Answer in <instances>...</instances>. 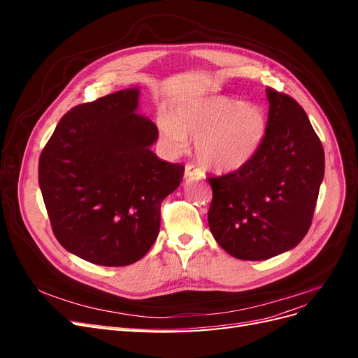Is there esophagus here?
Instances as JSON below:
<instances>
[{"label": "esophagus", "instance_id": "esophagus-1", "mask_svg": "<svg viewBox=\"0 0 358 358\" xmlns=\"http://www.w3.org/2000/svg\"><path fill=\"white\" fill-rule=\"evenodd\" d=\"M185 178H188V179H201L203 171L196 164H192V162H187Z\"/></svg>", "mask_w": 358, "mask_h": 358}]
</instances>
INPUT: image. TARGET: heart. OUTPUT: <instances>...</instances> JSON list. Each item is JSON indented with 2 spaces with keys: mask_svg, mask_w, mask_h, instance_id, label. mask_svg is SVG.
I'll list each match as a JSON object with an SVG mask.
<instances>
[{
  "mask_svg": "<svg viewBox=\"0 0 358 358\" xmlns=\"http://www.w3.org/2000/svg\"><path fill=\"white\" fill-rule=\"evenodd\" d=\"M162 142L175 154L187 150L189 136L206 167L231 171L243 167L262 146L266 117L262 107L227 96H200L180 101L158 115Z\"/></svg>",
  "mask_w": 358,
  "mask_h": 358,
  "instance_id": "b5f03b06",
  "label": "heart"
}]
</instances>
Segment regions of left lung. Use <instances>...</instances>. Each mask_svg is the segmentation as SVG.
I'll return each instance as SVG.
<instances>
[{
	"instance_id": "left-lung-1",
	"label": "left lung",
	"mask_w": 358,
	"mask_h": 358,
	"mask_svg": "<svg viewBox=\"0 0 358 358\" xmlns=\"http://www.w3.org/2000/svg\"><path fill=\"white\" fill-rule=\"evenodd\" d=\"M268 117L252 159L209 178L208 221L215 241L234 258L259 262L289 251L312 224L324 178V149L292 96L266 88Z\"/></svg>"
}]
</instances>
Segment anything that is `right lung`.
Returning <instances> with one entry per match:
<instances>
[{"instance_id":"obj_1","label":"right lung","mask_w":358,"mask_h":358,"mask_svg":"<svg viewBox=\"0 0 358 358\" xmlns=\"http://www.w3.org/2000/svg\"><path fill=\"white\" fill-rule=\"evenodd\" d=\"M128 88L73 107L43 148L38 183L57 241L86 262L129 266L154 245L185 167L159 159L158 128Z\"/></svg>"}]
</instances>
